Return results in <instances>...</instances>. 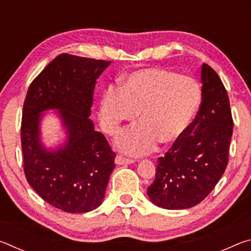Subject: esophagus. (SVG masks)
Listing matches in <instances>:
<instances>
[{
	"label": "esophagus",
	"instance_id": "esophagus-1",
	"mask_svg": "<svg viewBox=\"0 0 251 251\" xmlns=\"http://www.w3.org/2000/svg\"><path fill=\"white\" fill-rule=\"evenodd\" d=\"M134 163H135L134 159L125 158V157H123L121 155H117L115 157V164H117V165H130V164H134Z\"/></svg>",
	"mask_w": 251,
	"mask_h": 251
}]
</instances>
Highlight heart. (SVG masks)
Listing matches in <instances>:
<instances>
[{"mask_svg":"<svg viewBox=\"0 0 251 251\" xmlns=\"http://www.w3.org/2000/svg\"><path fill=\"white\" fill-rule=\"evenodd\" d=\"M201 103V90L196 80L161 69H145L131 73L123 87L109 86L100 100L101 128L115 135L123 123L141 124L118 135L115 145L129 155H144L160 142L174 144L182 137L196 117Z\"/></svg>","mask_w":251,"mask_h":251,"instance_id":"obj_1","label":"heart"}]
</instances>
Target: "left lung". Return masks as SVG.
<instances>
[{
  "instance_id": "8db88e82",
  "label": "left lung",
  "mask_w": 251,
  "mask_h": 251,
  "mask_svg": "<svg viewBox=\"0 0 251 251\" xmlns=\"http://www.w3.org/2000/svg\"><path fill=\"white\" fill-rule=\"evenodd\" d=\"M201 103L185 135L157 161L148 197L165 209L196 206L217 185L228 164L233 122L222 79L201 66Z\"/></svg>"
}]
</instances>
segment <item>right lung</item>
<instances>
[{
    "mask_svg": "<svg viewBox=\"0 0 251 251\" xmlns=\"http://www.w3.org/2000/svg\"><path fill=\"white\" fill-rule=\"evenodd\" d=\"M110 62L76 55L55 57L29 85L21 127L25 177L50 205L66 212H87L103 202L115 152L91 116L96 79ZM58 110L65 144L55 150L40 141L46 110Z\"/></svg>",
    "mask_w": 251,
    "mask_h": 251,
    "instance_id": "add662e5",
    "label": "right lung"
}]
</instances>
